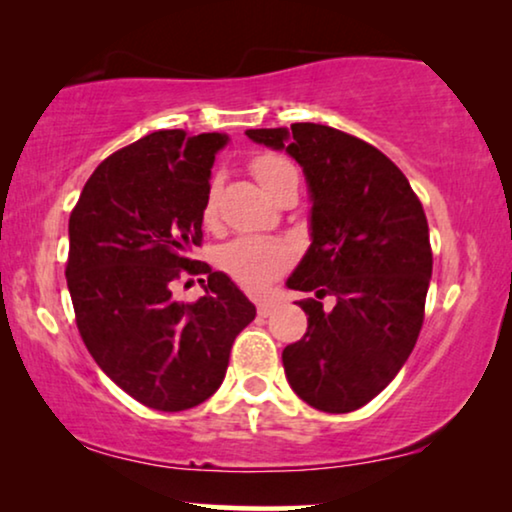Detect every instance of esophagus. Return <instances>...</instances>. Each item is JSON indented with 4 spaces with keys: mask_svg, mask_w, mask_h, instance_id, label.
I'll list each match as a JSON object with an SVG mask.
<instances>
[{
    "mask_svg": "<svg viewBox=\"0 0 512 512\" xmlns=\"http://www.w3.org/2000/svg\"><path fill=\"white\" fill-rule=\"evenodd\" d=\"M279 305V298H275V296H265V298H261L258 300V314H261V317H268V314L275 310V307Z\"/></svg>",
    "mask_w": 512,
    "mask_h": 512,
    "instance_id": "obj_1",
    "label": "esophagus"
}]
</instances>
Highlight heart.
<instances>
[{
    "instance_id": "heart-1",
    "label": "heart",
    "mask_w": 512,
    "mask_h": 512,
    "mask_svg": "<svg viewBox=\"0 0 512 512\" xmlns=\"http://www.w3.org/2000/svg\"><path fill=\"white\" fill-rule=\"evenodd\" d=\"M249 170L254 179L261 184L270 195L282 184L286 174L296 172L289 160L277 156V153H258L249 160ZM216 212H219V193L216 186H209L205 195V205H202V221L205 226H214ZM293 261V251L286 242L272 240V237H237L226 244L221 251V265L237 284L247 286V289H261V286L275 282L282 277Z\"/></svg>"
}]
</instances>
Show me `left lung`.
Returning a JSON list of instances; mask_svg holds the SVG:
<instances>
[{
	"mask_svg": "<svg viewBox=\"0 0 512 512\" xmlns=\"http://www.w3.org/2000/svg\"><path fill=\"white\" fill-rule=\"evenodd\" d=\"M247 135L289 151L312 193V244L286 284L314 298L298 300L307 333L282 352L286 380L312 408L359 410L398 375L422 331L433 268L422 202L380 149L342 130L293 123ZM326 295L333 311L320 303Z\"/></svg>",
	"mask_w": 512,
	"mask_h": 512,
	"instance_id": "1",
	"label": "left lung"
}]
</instances>
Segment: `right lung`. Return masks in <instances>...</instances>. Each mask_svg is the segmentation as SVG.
Returning <instances> with one entry per match:
<instances>
[{"instance_id":"add662e5","label":"right lung","mask_w":512,"mask_h":512,"mask_svg":"<svg viewBox=\"0 0 512 512\" xmlns=\"http://www.w3.org/2000/svg\"><path fill=\"white\" fill-rule=\"evenodd\" d=\"M226 135L158 130L104 158L69 216L67 286L97 366L146 408L188 410L221 387L233 342L256 317L244 293L191 254ZM205 274L206 296L173 284Z\"/></svg>"}]
</instances>
